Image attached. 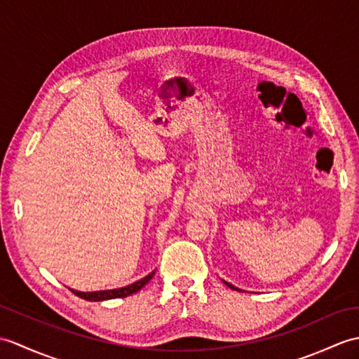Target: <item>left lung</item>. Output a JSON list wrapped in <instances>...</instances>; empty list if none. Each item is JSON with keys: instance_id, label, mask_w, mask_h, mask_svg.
I'll return each mask as SVG.
<instances>
[{"instance_id": "left-lung-1", "label": "left lung", "mask_w": 359, "mask_h": 359, "mask_svg": "<svg viewBox=\"0 0 359 359\" xmlns=\"http://www.w3.org/2000/svg\"><path fill=\"white\" fill-rule=\"evenodd\" d=\"M222 281H223V283H224V285H226V286H228V287H231V289H232V290H241V289H238V287H236V286H234V285H231V283H228V281H224V280H222Z\"/></svg>"}]
</instances>
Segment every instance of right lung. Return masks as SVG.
<instances>
[{"label": "right lung", "mask_w": 359, "mask_h": 359, "mask_svg": "<svg viewBox=\"0 0 359 359\" xmlns=\"http://www.w3.org/2000/svg\"><path fill=\"white\" fill-rule=\"evenodd\" d=\"M156 271H153L151 273H148L147 277H144L142 280H137L133 283V285L128 286H123L119 289H107V290H95V292H81V290H74L70 289L72 292L79 297V298H84L87 302H105V299H113V298H125L131 294H136L139 290L144 287L147 283L153 278Z\"/></svg>", "instance_id": "1"}]
</instances>
